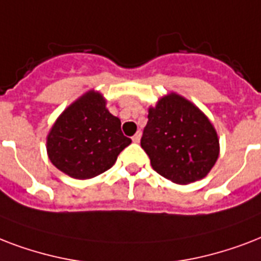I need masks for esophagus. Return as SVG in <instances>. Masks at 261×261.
I'll list each match as a JSON object with an SVG mask.
<instances>
[{"label":"esophagus","instance_id":"obj_1","mask_svg":"<svg viewBox=\"0 0 261 261\" xmlns=\"http://www.w3.org/2000/svg\"><path fill=\"white\" fill-rule=\"evenodd\" d=\"M140 137H141V133H140V132H137L136 135H135V136L132 137L133 143H139V141H140Z\"/></svg>","mask_w":261,"mask_h":261}]
</instances>
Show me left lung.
Segmentation results:
<instances>
[{"mask_svg": "<svg viewBox=\"0 0 261 261\" xmlns=\"http://www.w3.org/2000/svg\"><path fill=\"white\" fill-rule=\"evenodd\" d=\"M141 148L156 173L171 182L187 185L211 171L219 156V139L195 103L170 92L148 109Z\"/></svg>", "mask_w": 261, "mask_h": 261, "instance_id": "obj_1", "label": "left lung"}]
</instances>
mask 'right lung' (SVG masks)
I'll return each mask as SVG.
<instances>
[{
	"label": "right lung",
	"mask_w": 261,
	"mask_h": 261,
	"mask_svg": "<svg viewBox=\"0 0 261 261\" xmlns=\"http://www.w3.org/2000/svg\"><path fill=\"white\" fill-rule=\"evenodd\" d=\"M130 143L120 118L106 108L105 96L90 90L60 114L46 137V149L58 170L88 179L109 170Z\"/></svg>",
	"instance_id": "add662e5"
}]
</instances>
